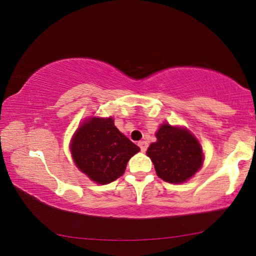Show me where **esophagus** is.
Listing matches in <instances>:
<instances>
[{
  "mask_svg": "<svg viewBox=\"0 0 256 256\" xmlns=\"http://www.w3.org/2000/svg\"><path fill=\"white\" fill-rule=\"evenodd\" d=\"M138 144V146H140L142 152H146V149H148V142L146 141H140Z\"/></svg>",
  "mask_w": 256,
  "mask_h": 256,
  "instance_id": "obj_1",
  "label": "esophagus"
}]
</instances>
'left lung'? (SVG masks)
<instances>
[{
    "mask_svg": "<svg viewBox=\"0 0 256 256\" xmlns=\"http://www.w3.org/2000/svg\"><path fill=\"white\" fill-rule=\"evenodd\" d=\"M156 138L157 142L150 144L146 154L160 178L168 183H182L200 170L201 146L188 131L164 124Z\"/></svg>",
    "mask_w": 256,
    "mask_h": 256,
    "instance_id": "1",
    "label": "left lung"
}]
</instances>
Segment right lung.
Wrapping results in <instances>:
<instances>
[{
    "label": "right lung",
    "mask_w": 256,
    "mask_h": 256,
    "mask_svg": "<svg viewBox=\"0 0 256 256\" xmlns=\"http://www.w3.org/2000/svg\"><path fill=\"white\" fill-rule=\"evenodd\" d=\"M140 148L118 131L110 118H90L72 138L71 152L78 168L98 184L122 176L130 158Z\"/></svg>",
    "instance_id": "add662e5"
}]
</instances>
